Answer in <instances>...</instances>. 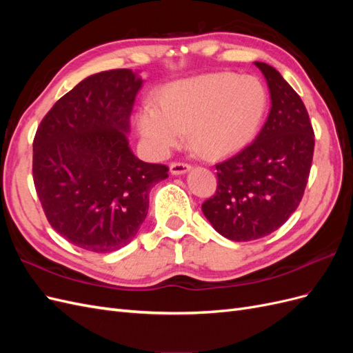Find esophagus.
I'll return each instance as SVG.
<instances>
[{
	"label": "esophagus",
	"instance_id": "obj_1",
	"mask_svg": "<svg viewBox=\"0 0 353 353\" xmlns=\"http://www.w3.org/2000/svg\"><path fill=\"white\" fill-rule=\"evenodd\" d=\"M170 169V174L174 175H181V174H185L191 169V165L187 162H172L169 165Z\"/></svg>",
	"mask_w": 353,
	"mask_h": 353
}]
</instances>
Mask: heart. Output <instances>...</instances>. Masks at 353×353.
Returning <instances> with one entry per match:
<instances>
[{
	"instance_id": "heart-1",
	"label": "heart",
	"mask_w": 353,
	"mask_h": 353,
	"mask_svg": "<svg viewBox=\"0 0 353 353\" xmlns=\"http://www.w3.org/2000/svg\"><path fill=\"white\" fill-rule=\"evenodd\" d=\"M265 110L266 92L258 79L213 73L169 85L157 108L145 104L138 112L137 126L157 156H165L188 131L199 153L219 157L253 140Z\"/></svg>"
}]
</instances>
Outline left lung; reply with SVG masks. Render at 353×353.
I'll return each instance as SVG.
<instances>
[{"mask_svg":"<svg viewBox=\"0 0 353 353\" xmlns=\"http://www.w3.org/2000/svg\"><path fill=\"white\" fill-rule=\"evenodd\" d=\"M254 65L270 87V116L252 144L215 165L216 191L201 205L212 227L232 241L262 239L290 218L314 157V128L302 99L279 70Z\"/></svg>","mask_w":353,"mask_h":353,"instance_id":"8db88e82","label":"left lung"}]
</instances>
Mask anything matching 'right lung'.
<instances>
[{"mask_svg": "<svg viewBox=\"0 0 353 353\" xmlns=\"http://www.w3.org/2000/svg\"><path fill=\"white\" fill-rule=\"evenodd\" d=\"M143 81L130 69L88 77L52 105L34 138L32 174L50 225L81 249L108 253L135 236L168 166L128 145Z\"/></svg>", "mask_w": 353, "mask_h": 353, "instance_id": "obj_1", "label": "right lung"}]
</instances>
